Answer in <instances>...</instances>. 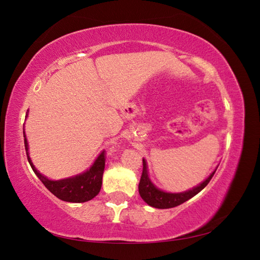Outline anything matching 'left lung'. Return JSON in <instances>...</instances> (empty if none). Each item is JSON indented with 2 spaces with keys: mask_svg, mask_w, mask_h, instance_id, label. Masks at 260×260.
I'll list each match as a JSON object with an SVG mask.
<instances>
[{
  "mask_svg": "<svg viewBox=\"0 0 260 260\" xmlns=\"http://www.w3.org/2000/svg\"><path fill=\"white\" fill-rule=\"evenodd\" d=\"M215 171H213L212 174L205 180L204 182H202L200 186L195 187L190 190L184 191V192H178V193H172V192H165L153 186L150 179L148 177V171H147V162L143 159V170L142 174H141L140 183H139V192L140 196L142 197V200L146 202L148 205L152 206V208L156 209H170V208H175L180 204L184 203V202L190 200L191 197L197 195L202 189H204L208 183L211 181V179L214 175Z\"/></svg>",
  "mask_w": 260,
  "mask_h": 260,
  "instance_id": "obj_1",
  "label": "left lung"
}]
</instances>
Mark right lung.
Listing matches in <instances>:
<instances>
[{
  "label": "right lung",
  "instance_id": "right-lung-1",
  "mask_svg": "<svg viewBox=\"0 0 260 260\" xmlns=\"http://www.w3.org/2000/svg\"><path fill=\"white\" fill-rule=\"evenodd\" d=\"M24 141L25 149L27 151V140L25 138ZM27 159L34 173L41 180V182L45 184L48 190L61 201L72 202V203H83V202L93 200L100 192L101 187H102V178L105 167V151L101 153L93 166L87 172L76 175L73 178L58 180V181H52V180L43 177L32 164L29 156H27Z\"/></svg>",
  "mask_w": 260,
  "mask_h": 260
}]
</instances>
